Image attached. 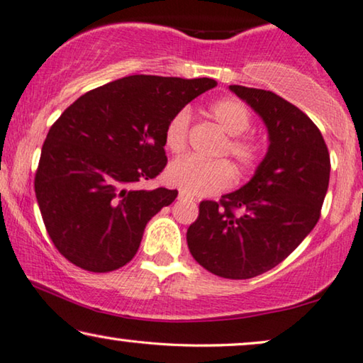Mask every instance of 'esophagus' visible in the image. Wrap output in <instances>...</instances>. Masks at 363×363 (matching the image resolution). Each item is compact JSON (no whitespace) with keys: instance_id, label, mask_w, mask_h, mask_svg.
<instances>
[{"instance_id":"34e87169","label":"esophagus","mask_w":363,"mask_h":363,"mask_svg":"<svg viewBox=\"0 0 363 363\" xmlns=\"http://www.w3.org/2000/svg\"><path fill=\"white\" fill-rule=\"evenodd\" d=\"M179 199H181V201H192L191 194H187V192H184V191H179Z\"/></svg>"}]
</instances>
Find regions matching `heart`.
<instances>
[{"mask_svg":"<svg viewBox=\"0 0 363 363\" xmlns=\"http://www.w3.org/2000/svg\"><path fill=\"white\" fill-rule=\"evenodd\" d=\"M207 111L211 118L228 135L218 155L230 156L242 171H248L257 166L259 160V145L255 138L245 135L252 123V115L247 106L240 100L227 96L208 105ZM189 130H191L189 111H177L166 126L164 143L167 150L174 155H181L187 147ZM233 177L232 164L223 160L206 161L186 156L172 161L167 167V179L191 196H213V194L225 191L232 186Z\"/></svg>","mask_w":363,"mask_h":363,"instance_id":"b5f03b06","label":"heart"}]
</instances>
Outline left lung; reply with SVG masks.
I'll return each mask as SVG.
<instances>
[{"label":"left lung","instance_id":"obj_1","mask_svg":"<svg viewBox=\"0 0 363 363\" xmlns=\"http://www.w3.org/2000/svg\"><path fill=\"white\" fill-rule=\"evenodd\" d=\"M262 116L269 146L248 184L202 201L187 228L194 259L213 274L248 279L283 262L315 227L329 187L330 157L318 126L269 90L230 85Z\"/></svg>","mask_w":363,"mask_h":363}]
</instances>
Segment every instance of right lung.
<instances>
[{
  "instance_id": "1",
  "label": "right lung",
  "mask_w": 363,
  "mask_h": 363,
  "mask_svg": "<svg viewBox=\"0 0 363 363\" xmlns=\"http://www.w3.org/2000/svg\"><path fill=\"white\" fill-rule=\"evenodd\" d=\"M213 79L130 75L82 95L45 138L34 191L45 230L75 267L108 273L140 248L146 223L177 191L135 189L167 164L164 133Z\"/></svg>"
}]
</instances>
